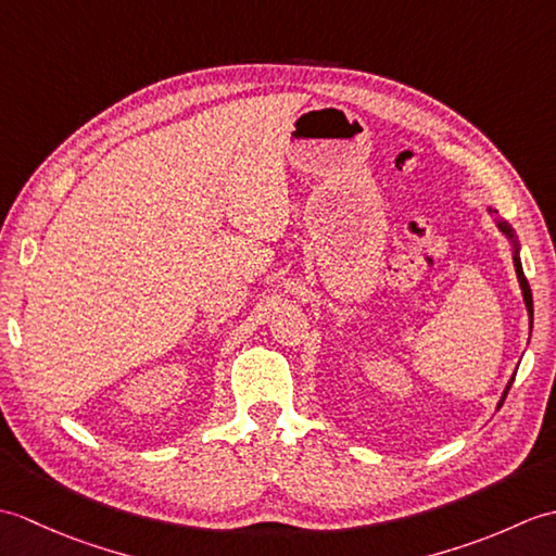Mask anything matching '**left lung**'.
Returning a JSON list of instances; mask_svg holds the SVG:
<instances>
[{
  "label": "left lung",
  "mask_w": 556,
  "mask_h": 556,
  "mask_svg": "<svg viewBox=\"0 0 556 556\" xmlns=\"http://www.w3.org/2000/svg\"><path fill=\"white\" fill-rule=\"evenodd\" d=\"M488 212H490V215H497V210H492V207H488ZM494 224H497V229L506 236V241L511 243V257H514L516 277H518V285H521L523 303H526V311H528V317H530V329H533V293H530L528 279H526V275H523V265H521V243H518V236H516V231H514V227H511L509 222H506V219H500V217H494ZM514 377H516V372H514ZM514 377H511L509 382H506V389H504V394H502V399H500L497 408L504 404L506 394H509V389H511V384H514Z\"/></svg>",
  "instance_id": "8db88e82"
}]
</instances>
